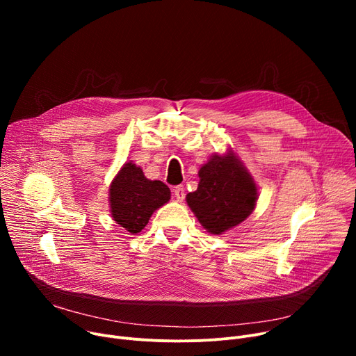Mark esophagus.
<instances>
[{"label": "esophagus", "mask_w": 356, "mask_h": 356, "mask_svg": "<svg viewBox=\"0 0 356 356\" xmlns=\"http://www.w3.org/2000/svg\"><path fill=\"white\" fill-rule=\"evenodd\" d=\"M173 195H175V197H176L179 202H181V200L184 199V196H186L183 186H176V188L173 189Z\"/></svg>", "instance_id": "1"}]
</instances>
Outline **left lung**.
<instances>
[{
  "label": "left lung",
  "instance_id": "1",
  "mask_svg": "<svg viewBox=\"0 0 356 356\" xmlns=\"http://www.w3.org/2000/svg\"><path fill=\"white\" fill-rule=\"evenodd\" d=\"M199 179L197 191L186 196V202L208 232L220 235L252 213L257 186L232 152L215 154L200 167Z\"/></svg>",
  "mask_w": 356,
  "mask_h": 356
}]
</instances>
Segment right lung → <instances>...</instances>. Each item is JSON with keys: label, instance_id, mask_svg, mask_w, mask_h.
Listing matches in <instances>:
<instances>
[{"label": "right lung", "instance_id": "add662e5", "mask_svg": "<svg viewBox=\"0 0 356 356\" xmlns=\"http://www.w3.org/2000/svg\"><path fill=\"white\" fill-rule=\"evenodd\" d=\"M170 200V189L160 180H148L133 161L122 165L109 186V207L114 220L131 234H138L149 216Z\"/></svg>", "mask_w": 356, "mask_h": 356}]
</instances>
